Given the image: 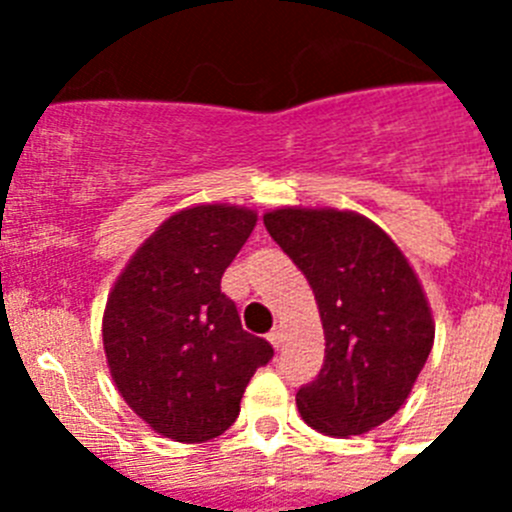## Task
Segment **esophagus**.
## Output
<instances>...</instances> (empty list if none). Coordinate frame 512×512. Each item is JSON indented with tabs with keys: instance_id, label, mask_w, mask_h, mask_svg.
I'll use <instances>...</instances> for the list:
<instances>
[{
	"instance_id": "obj_1",
	"label": "esophagus",
	"mask_w": 512,
	"mask_h": 512,
	"mask_svg": "<svg viewBox=\"0 0 512 512\" xmlns=\"http://www.w3.org/2000/svg\"><path fill=\"white\" fill-rule=\"evenodd\" d=\"M282 338H284L282 328H274V330H271V333H269V341H271V346L277 348V351H279V348H282Z\"/></svg>"
}]
</instances>
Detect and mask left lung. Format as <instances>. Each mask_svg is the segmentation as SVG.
I'll list each match as a JSON object with an SVG mask.
<instances>
[{"label":"left lung","mask_w":512,"mask_h":512,"mask_svg":"<svg viewBox=\"0 0 512 512\" xmlns=\"http://www.w3.org/2000/svg\"><path fill=\"white\" fill-rule=\"evenodd\" d=\"M269 235L310 282L325 336L318 379L297 392L312 431L361 436L405 405L436 336L418 274L390 235L354 210L277 207Z\"/></svg>","instance_id":"obj_1"}]
</instances>
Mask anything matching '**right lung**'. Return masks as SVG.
Returning a JSON list of instances; mask_svg holds the SVG:
<instances>
[{
    "label": "right lung",
    "instance_id": "1",
    "mask_svg": "<svg viewBox=\"0 0 512 512\" xmlns=\"http://www.w3.org/2000/svg\"><path fill=\"white\" fill-rule=\"evenodd\" d=\"M256 220V210L223 202L174 212L107 295L102 343L112 382L164 438L202 443L228 431L253 372L274 356L220 292Z\"/></svg>",
    "mask_w": 512,
    "mask_h": 512
}]
</instances>
